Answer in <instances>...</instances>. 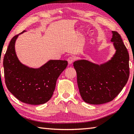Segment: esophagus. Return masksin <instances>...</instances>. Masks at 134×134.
<instances>
[{"label": "esophagus", "instance_id": "esophagus-1", "mask_svg": "<svg viewBox=\"0 0 134 134\" xmlns=\"http://www.w3.org/2000/svg\"><path fill=\"white\" fill-rule=\"evenodd\" d=\"M74 59H75V58H74V56L69 57L67 59V61H68V63H69V64H71L73 63V62H74Z\"/></svg>", "mask_w": 134, "mask_h": 134}]
</instances>
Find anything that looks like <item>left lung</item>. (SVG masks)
<instances>
[{"label": "left lung", "instance_id": "1", "mask_svg": "<svg viewBox=\"0 0 134 134\" xmlns=\"http://www.w3.org/2000/svg\"><path fill=\"white\" fill-rule=\"evenodd\" d=\"M110 41L116 50L110 60L100 64L85 59L73 63L80 95L87 103L100 104L113 100L129 78V54L121 36L112 31Z\"/></svg>", "mask_w": 134, "mask_h": 134}]
</instances>
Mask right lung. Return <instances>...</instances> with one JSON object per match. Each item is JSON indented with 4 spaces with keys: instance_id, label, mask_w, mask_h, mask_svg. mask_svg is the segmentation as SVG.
I'll use <instances>...</instances> for the list:
<instances>
[{
    "instance_id": "right-lung-1",
    "label": "right lung",
    "mask_w": 134,
    "mask_h": 134,
    "mask_svg": "<svg viewBox=\"0 0 134 134\" xmlns=\"http://www.w3.org/2000/svg\"><path fill=\"white\" fill-rule=\"evenodd\" d=\"M14 36L3 59L5 82L7 88L23 103L39 105L46 103L53 95L56 81L67 67L66 60H50L39 68L23 64L18 59L15 43L19 35Z\"/></svg>"
}]
</instances>
